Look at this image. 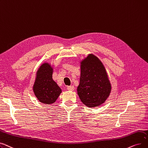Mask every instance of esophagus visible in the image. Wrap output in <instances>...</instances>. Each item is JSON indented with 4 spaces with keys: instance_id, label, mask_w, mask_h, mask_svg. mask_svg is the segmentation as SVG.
<instances>
[{
    "instance_id": "34e87169",
    "label": "esophagus",
    "mask_w": 148,
    "mask_h": 148,
    "mask_svg": "<svg viewBox=\"0 0 148 148\" xmlns=\"http://www.w3.org/2000/svg\"><path fill=\"white\" fill-rule=\"evenodd\" d=\"M67 89L69 91H73L75 89V87L73 86H68L67 87Z\"/></svg>"
}]
</instances>
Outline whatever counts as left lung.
<instances>
[{"instance_id":"8db88e82","label":"left lung","mask_w":148,"mask_h":148,"mask_svg":"<svg viewBox=\"0 0 148 148\" xmlns=\"http://www.w3.org/2000/svg\"><path fill=\"white\" fill-rule=\"evenodd\" d=\"M111 86L100 60L89 54L81 61L80 82L77 88L81 102L93 108L103 103L110 95Z\"/></svg>"}]
</instances>
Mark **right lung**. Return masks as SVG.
<instances>
[{
    "mask_svg": "<svg viewBox=\"0 0 148 148\" xmlns=\"http://www.w3.org/2000/svg\"><path fill=\"white\" fill-rule=\"evenodd\" d=\"M53 68L47 62H44L36 73L33 91L38 100L43 103H54L61 93V89L52 79Z\"/></svg>",
    "mask_w": 148,
    "mask_h": 148,
    "instance_id": "1",
    "label": "right lung"
}]
</instances>
